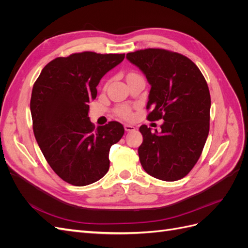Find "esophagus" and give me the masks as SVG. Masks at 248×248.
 Returning a JSON list of instances; mask_svg holds the SVG:
<instances>
[{
	"mask_svg": "<svg viewBox=\"0 0 248 248\" xmlns=\"http://www.w3.org/2000/svg\"><path fill=\"white\" fill-rule=\"evenodd\" d=\"M124 129H125V131H127V132L134 131V130H136V127H134L133 125H130V124H125V125H124Z\"/></svg>",
	"mask_w": 248,
	"mask_h": 248,
	"instance_id": "obj_1",
	"label": "esophagus"
}]
</instances>
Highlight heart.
I'll return each mask as SVG.
<instances>
[{"instance_id":"heart-1","label":"heart","mask_w":248,"mask_h":248,"mask_svg":"<svg viewBox=\"0 0 248 248\" xmlns=\"http://www.w3.org/2000/svg\"><path fill=\"white\" fill-rule=\"evenodd\" d=\"M133 74V73H132ZM131 76V74H130ZM116 114L119 116V117H121V118H123V119H129V118H131V108H130V107H128V106H126V104H123V106H120V107H118L117 108H116Z\"/></svg>"}]
</instances>
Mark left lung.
Returning <instances> with one entry per match:
<instances>
[{
  "instance_id": "obj_1",
  "label": "left lung",
  "mask_w": 248,
  "mask_h": 248,
  "mask_svg": "<svg viewBox=\"0 0 248 248\" xmlns=\"http://www.w3.org/2000/svg\"><path fill=\"white\" fill-rule=\"evenodd\" d=\"M126 58L151 85L147 119L164 120L159 133L140 127L141 167L154 178L177 181L196 166L208 138L211 98L207 81L190 59L175 51L146 48Z\"/></svg>"
}]
</instances>
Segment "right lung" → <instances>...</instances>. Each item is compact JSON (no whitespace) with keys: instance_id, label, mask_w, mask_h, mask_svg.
I'll use <instances>...</instances> for the list:
<instances>
[{"instance_id":"1","label":"right lung","mask_w":248,"mask_h":248,"mask_svg":"<svg viewBox=\"0 0 248 248\" xmlns=\"http://www.w3.org/2000/svg\"><path fill=\"white\" fill-rule=\"evenodd\" d=\"M124 58L93 51L59 57L35 81L30 102L35 138L52 170L67 183L92 184L109 169V149L124 127L111 121L95 128L88 102L96 98L101 78Z\"/></svg>"}]
</instances>
